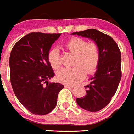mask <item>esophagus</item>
I'll list each match as a JSON object with an SVG mask.
<instances>
[{"mask_svg": "<svg viewBox=\"0 0 134 134\" xmlns=\"http://www.w3.org/2000/svg\"><path fill=\"white\" fill-rule=\"evenodd\" d=\"M65 87H67V88H73V86L70 85H65Z\"/></svg>", "mask_w": 134, "mask_h": 134, "instance_id": "1", "label": "esophagus"}]
</instances>
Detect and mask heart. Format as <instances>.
<instances>
[{
  "instance_id": "1",
  "label": "heart",
  "mask_w": 134,
  "mask_h": 134,
  "mask_svg": "<svg viewBox=\"0 0 134 134\" xmlns=\"http://www.w3.org/2000/svg\"><path fill=\"white\" fill-rule=\"evenodd\" d=\"M68 51L75 54L72 68H62L57 72L59 81L65 84L74 85L84 79L87 74H92L97 69L99 63L100 52L97 44L95 42L87 43L85 40L73 37L65 44ZM48 60L51 67L57 70L62 62L59 51L52 49L48 55Z\"/></svg>"
}]
</instances>
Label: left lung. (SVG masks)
Listing matches in <instances>:
<instances>
[{
  "label": "left lung",
  "mask_w": 134,
  "mask_h": 134,
  "mask_svg": "<svg viewBox=\"0 0 134 134\" xmlns=\"http://www.w3.org/2000/svg\"><path fill=\"white\" fill-rule=\"evenodd\" d=\"M72 35L91 39L99 48L100 59L97 72L85 86L87 94L77 98L76 102L84 109L95 112L102 109L109 103L117 90L121 78V55L113 38L96 29L75 32Z\"/></svg>",
  "instance_id": "left-lung-1"
}]
</instances>
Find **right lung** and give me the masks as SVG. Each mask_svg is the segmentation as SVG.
Returning a JSON list of instances; mask_svg holds the SVG:
<instances>
[{
	"label": "right lung",
	"instance_id": "add662e5",
	"mask_svg": "<svg viewBox=\"0 0 134 134\" xmlns=\"http://www.w3.org/2000/svg\"><path fill=\"white\" fill-rule=\"evenodd\" d=\"M61 33L31 32L15 43L10 55V82L23 106L35 115L51 112L64 85L50 83L54 76L48 60L49 49Z\"/></svg>",
	"mask_w": 134,
	"mask_h": 134
}]
</instances>
